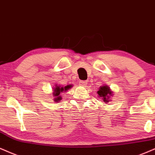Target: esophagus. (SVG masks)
<instances>
[{
  "mask_svg": "<svg viewBox=\"0 0 155 155\" xmlns=\"http://www.w3.org/2000/svg\"><path fill=\"white\" fill-rule=\"evenodd\" d=\"M87 84V83L86 81H79V85H81V86H83V87L86 86Z\"/></svg>",
  "mask_w": 155,
  "mask_h": 155,
  "instance_id": "34e87169",
  "label": "esophagus"
}]
</instances>
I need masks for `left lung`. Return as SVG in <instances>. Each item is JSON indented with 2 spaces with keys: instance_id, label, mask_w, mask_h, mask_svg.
I'll return each instance as SVG.
<instances>
[{
  "instance_id": "8db88e82",
  "label": "left lung",
  "mask_w": 155,
  "mask_h": 155,
  "mask_svg": "<svg viewBox=\"0 0 155 155\" xmlns=\"http://www.w3.org/2000/svg\"><path fill=\"white\" fill-rule=\"evenodd\" d=\"M98 94L100 97L104 98V101L105 103H107L109 101L108 98H109V95H112V92L108 86L104 85V86L100 87V89L98 91Z\"/></svg>"
}]
</instances>
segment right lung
Wrapping results in <instances>:
<instances>
[{
    "mask_svg": "<svg viewBox=\"0 0 155 155\" xmlns=\"http://www.w3.org/2000/svg\"><path fill=\"white\" fill-rule=\"evenodd\" d=\"M72 87V85H67V86H64V87H60V86H57L56 87L54 88V96H56V98H54L55 101H60L61 99V97L60 96V93L63 92V91H67L68 90H69V88H70V87ZM57 96H58V97H57Z\"/></svg>",
    "mask_w": 155,
    "mask_h": 155,
    "instance_id": "1",
    "label": "right lung"
}]
</instances>
